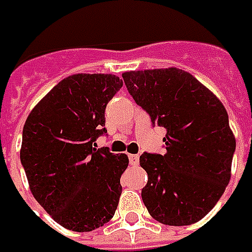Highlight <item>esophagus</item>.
<instances>
[{
    "mask_svg": "<svg viewBox=\"0 0 252 252\" xmlns=\"http://www.w3.org/2000/svg\"><path fill=\"white\" fill-rule=\"evenodd\" d=\"M129 161L131 165H139V156L137 154H129Z\"/></svg>",
    "mask_w": 252,
    "mask_h": 252,
    "instance_id": "obj_1",
    "label": "esophagus"
}]
</instances>
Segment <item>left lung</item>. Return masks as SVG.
<instances>
[{
	"instance_id": "8db88e82",
	"label": "left lung",
	"mask_w": 252,
	"mask_h": 252,
	"mask_svg": "<svg viewBox=\"0 0 252 252\" xmlns=\"http://www.w3.org/2000/svg\"><path fill=\"white\" fill-rule=\"evenodd\" d=\"M151 123L165 127L164 154L143 153L149 181L141 199L162 224L188 226L221 198L231 177L236 139L223 103L192 75L175 67L122 74Z\"/></svg>"
}]
</instances>
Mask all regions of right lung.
Listing matches in <instances>:
<instances>
[{
	"label": "right lung",
	"mask_w": 252,
	"mask_h": 252,
	"mask_svg": "<svg viewBox=\"0 0 252 252\" xmlns=\"http://www.w3.org/2000/svg\"><path fill=\"white\" fill-rule=\"evenodd\" d=\"M122 85L112 74L70 75L25 122L21 162L31 192L68 230L102 227L118 208L129 158L92 144L106 133L105 108Z\"/></svg>",
	"instance_id": "right-lung-1"
}]
</instances>
